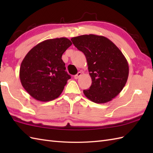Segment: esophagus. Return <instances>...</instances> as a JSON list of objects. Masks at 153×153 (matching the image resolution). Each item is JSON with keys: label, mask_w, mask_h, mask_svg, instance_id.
<instances>
[{"label": "esophagus", "mask_w": 153, "mask_h": 153, "mask_svg": "<svg viewBox=\"0 0 153 153\" xmlns=\"http://www.w3.org/2000/svg\"><path fill=\"white\" fill-rule=\"evenodd\" d=\"M82 76V72H81V71H79L78 73H77L76 75H75V76H74V78L76 79H78L79 77Z\"/></svg>", "instance_id": "1"}]
</instances>
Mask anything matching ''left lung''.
I'll use <instances>...</instances> for the list:
<instances>
[{
	"instance_id": "obj_1",
	"label": "left lung",
	"mask_w": 153,
	"mask_h": 153,
	"mask_svg": "<svg viewBox=\"0 0 153 153\" xmlns=\"http://www.w3.org/2000/svg\"><path fill=\"white\" fill-rule=\"evenodd\" d=\"M74 46L84 53L92 83L83 90L93 102H108L124 87L129 75V65L116 45L101 35H83L71 39Z\"/></svg>"
}]
</instances>
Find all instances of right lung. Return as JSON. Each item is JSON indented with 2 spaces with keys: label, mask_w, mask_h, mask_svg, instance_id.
I'll return each mask as SVG.
<instances>
[{
  "label": "right lung",
  "mask_w": 153,
  "mask_h": 153,
  "mask_svg": "<svg viewBox=\"0 0 153 153\" xmlns=\"http://www.w3.org/2000/svg\"><path fill=\"white\" fill-rule=\"evenodd\" d=\"M71 42L66 37L45 40L33 47L25 55L19 68L23 87L33 99L42 102L58 98L67 81L62 56Z\"/></svg>",
  "instance_id": "right-lung-1"
}]
</instances>
